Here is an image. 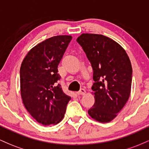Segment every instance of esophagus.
Returning <instances> with one entry per match:
<instances>
[{"label": "esophagus", "mask_w": 149, "mask_h": 149, "mask_svg": "<svg viewBox=\"0 0 149 149\" xmlns=\"http://www.w3.org/2000/svg\"><path fill=\"white\" fill-rule=\"evenodd\" d=\"M85 92H85V90L82 88V89H80L79 91L76 92V95H84L85 94Z\"/></svg>", "instance_id": "34e87169"}]
</instances>
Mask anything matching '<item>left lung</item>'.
<instances>
[{
    "mask_svg": "<svg viewBox=\"0 0 149 149\" xmlns=\"http://www.w3.org/2000/svg\"><path fill=\"white\" fill-rule=\"evenodd\" d=\"M93 69L95 104L88 110L100 123L113 120L127 103L131 92L132 69L125 50L110 38L82 33L77 38Z\"/></svg>",
    "mask_w": 149,
    "mask_h": 149,
    "instance_id": "obj_1",
    "label": "left lung"
}]
</instances>
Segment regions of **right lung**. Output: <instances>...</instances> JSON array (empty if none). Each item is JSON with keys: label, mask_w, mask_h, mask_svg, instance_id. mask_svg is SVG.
Returning <instances> with one entry per match:
<instances>
[{"label": "right lung", "mask_w": 149, "mask_h": 149, "mask_svg": "<svg viewBox=\"0 0 149 149\" xmlns=\"http://www.w3.org/2000/svg\"><path fill=\"white\" fill-rule=\"evenodd\" d=\"M72 39L53 36L31 49L20 67V90L23 104L31 116L43 125L59 123L71 97L63 92L58 65Z\"/></svg>", "instance_id": "add662e5"}]
</instances>
